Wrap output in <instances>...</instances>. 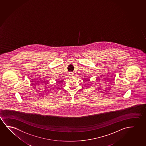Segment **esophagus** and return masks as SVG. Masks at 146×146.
Here are the masks:
<instances>
[{
    "label": "esophagus",
    "instance_id": "obj_1",
    "mask_svg": "<svg viewBox=\"0 0 146 146\" xmlns=\"http://www.w3.org/2000/svg\"><path fill=\"white\" fill-rule=\"evenodd\" d=\"M70 74L71 76H74V73H72H72H70Z\"/></svg>",
    "mask_w": 146,
    "mask_h": 146
}]
</instances>
